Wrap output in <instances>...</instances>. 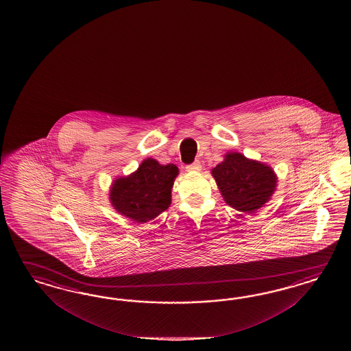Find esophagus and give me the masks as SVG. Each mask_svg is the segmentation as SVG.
I'll return each instance as SVG.
<instances>
[{
  "label": "esophagus",
  "instance_id": "esophagus-1",
  "mask_svg": "<svg viewBox=\"0 0 351 351\" xmlns=\"http://www.w3.org/2000/svg\"><path fill=\"white\" fill-rule=\"evenodd\" d=\"M201 170H202V165H201L199 160H195L194 163L186 166V171H188V172H198V171Z\"/></svg>",
  "mask_w": 351,
  "mask_h": 351
}]
</instances>
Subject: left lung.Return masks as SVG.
I'll list each match as a JSON object with an SVG mask.
<instances>
[{
	"mask_svg": "<svg viewBox=\"0 0 351 351\" xmlns=\"http://www.w3.org/2000/svg\"><path fill=\"white\" fill-rule=\"evenodd\" d=\"M211 173L223 201L239 213L254 215L276 191L278 178L274 170L238 152H228Z\"/></svg>",
	"mask_w": 351,
	"mask_h": 351,
	"instance_id": "obj_1",
	"label": "left lung"
}]
</instances>
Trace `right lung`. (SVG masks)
<instances>
[{"mask_svg": "<svg viewBox=\"0 0 351 351\" xmlns=\"http://www.w3.org/2000/svg\"><path fill=\"white\" fill-rule=\"evenodd\" d=\"M178 175L176 165H160L147 158L135 172L113 180L109 201L119 215L135 223H148L170 207L171 191Z\"/></svg>", "mask_w": 351, "mask_h": 351, "instance_id": "right-lung-1", "label": "right lung"}]
</instances>
